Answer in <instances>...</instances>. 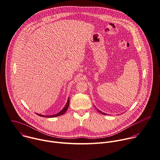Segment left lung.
<instances>
[{
    "label": "left lung",
    "mask_w": 160,
    "mask_h": 160,
    "mask_svg": "<svg viewBox=\"0 0 160 160\" xmlns=\"http://www.w3.org/2000/svg\"><path fill=\"white\" fill-rule=\"evenodd\" d=\"M97 110L98 111V112H100V114H103V115H105V114H105V113H103V112H101L100 111H99V110H98V109H97Z\"/></svg>",
    "instance_id": "1"
}]
</instances>
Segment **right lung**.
Segmentation results:
<instances>
[{
	"mask_svg": "<svg viewBox=\"0 0 160 160\" xmlns=\"http://www.w3.org/2000/svg\"><path fill=\"white\" fill-rule=\"evenodd\" d=\"M69 103H70V98H68V100H67V102L65 105V106L64 107V108L60 111L58 113L56 114H54V115H51V116H44V115H41V114H36L37 115L41 116V117H46V118H54V117H57V116H62L63 115L64 113H65V112L67 111L68 108V106H69Z\"/></svg>",
	"mask_w": 160,
	"mask_h": 160,
	"instance_id": "right-lung-1",
	"label": "right lung"
}]
</instances>
